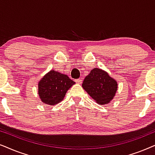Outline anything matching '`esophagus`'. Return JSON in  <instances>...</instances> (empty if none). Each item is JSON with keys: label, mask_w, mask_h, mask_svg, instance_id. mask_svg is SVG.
Instances as JSON below:
<instances>
[{"label": "esophagus", "mask_w": 155, "mask_h": 155, "mask_svg": "<svg viewBox=\"0 0 155 155\" xmlns=\"http://www.w3.org/2000/svg\"><path fill=\"white\" fill-rule=\"evenodd\" d=\"M75 81H76V84H81L82 82H83V80H82L81 79H76Z\"/></svg>", "instance_id": "obj_1"}]
</instances>
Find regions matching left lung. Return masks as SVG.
Returning a JSON list of instances; mask_svg holds the SVG:
<instances>
[{
  "label": "left lung",
  "instance_id": "8db88e82",
  "mask_svg": "<svg viewBox=\"0 0 155 155\" xmlns=\"http://www.w3.org/2000/svg\"><path fill=\"white\" fill-rule=\"evenodd\" d=\"M82 87L99 105L108 104L117 90L116 80L104 70L94 68L86 76Z\"/></svg>",
  "mask_w": 155,
  "mask_h": 155
}]
</instances>
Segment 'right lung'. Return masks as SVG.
<instances>
[{"instance_id":"1","label":"right lung","mask_w":155,"mask_h":155,"mask_svg":"<svg viewBox=\"0 0 155 155\" xmlns=\"http://www.w3.org/2000/svg\"><path fill=\"white\" fill-rule=\"evenodd\" d=\"M75 84L69 76L54 70L49 71L38 82V94L43 104L54 106L64 98L67 91Z\"/></svg>"}]
</instances>
